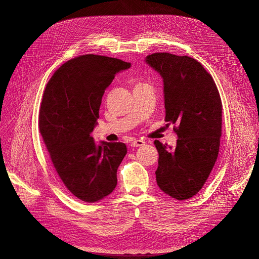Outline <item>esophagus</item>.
<instances>
[{"label":"esophagus","mask_w":259,"mask_h":259,"mask_svg":"<svg viewBox=\"0 0 259 259\" xmlns=\"http://www.w3.org/2000/svg\"><path fill=\"white\" fill-rule=\"evenodd\" d=\"M144 145H145V142L142 139H135L134 142H132V144H131L132 147H142Z\"/></svg>","instance_id":"obj_1"}]
</instances>
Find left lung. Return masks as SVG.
<instances>
[{"instance_id":"8db88e82","label":"left lung","mask_w":259,"mask_h":259,"mask_svg":"<svg viewBox=\"0 0 259 259\" xmlns=\"http://www.w3.org/2000/svg\"><path fill=\"white\" fill-rule=\"evenodd\" d=\"M147 64L164 85L165 121L175 124V147L154 140L159 152L156 184L176 200H187L204 186L219 152L222 99L211 75L198 60L169 53H154Z\"/></svg>"}]
</instances>
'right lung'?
<instances>
[{
    "instance_id": "1",
    "label": "right lung",
    "mask_w": 259,
    "mask_h": 259,
    "mask_svg": "<svg viewBox=\"0 0 259 259\" xmlns=\"http://www.w3.org/2000/svg\"><path fill=\"white\" fill-rule=\"evenodd\" d=\"M130 62L82 55L61 65L43 94L38 127L62 184L81 201L94 203L116 186V170L127 149L123 143L94 142L104 93Z\"/></svg>"
}]
</instances>
